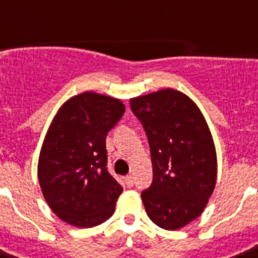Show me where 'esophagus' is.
Listing matches in <instances>:
<instances>
[{
	"label": "esophagus",
	"mask_w": 258,
	"mask_h": 258,
	"mask_svg": "<svg viewBox=\"0 0 258 258\" xmlns=\"http://www.w3.org/2000/svg\"><path fill=\"white\" fill-rule=\"evenodd\" d=\"M125 184H127V187H133L134 186V176L133 175L125 176Z\"/></svg>",
	"instance_id": "esophagus-1"
}]
</instances>
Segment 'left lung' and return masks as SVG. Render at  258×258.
Instances as JSON below:
<instances>
[{"mask_svg": "<svg viewBox=\"0 0 258 258\" xmlns=\"http://www.w3.org/2000/svg\"><path fill=\"white\" fill-rule=\"evenodd\" d=\"M143 125L153 162V182L142 191L150 220L179 229L204 212L217 178L212 134L200 108L175 89L130 100Z\"/></svg>", "mask_w": 258, "mask_h": 258, "instance_id": "8db88e82", "label": "left lung"}]
</instances>
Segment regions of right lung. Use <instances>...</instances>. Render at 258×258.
Here are the masks:
<instances>
[{
	"mask_svg": "<svg viewBox=\"0 0 258 258\" xmlns=\"http://www.w3.org/2000/svg\"><path fill=\"white\" fill-rule=\"evenodd\" d=\"M113 97L80 93L58 109L42 143L38 180L56 216L92 228L112 216L123 187L108 172L105 138L124 115Z\"/></svg>",
	"mask_w": 258,
	"mask_h": 258,
	"instance_id": "1",
	"label": "right lung"
}]
</instances>
